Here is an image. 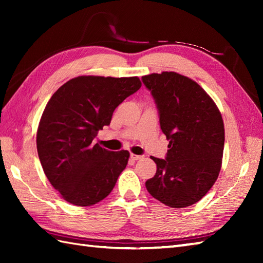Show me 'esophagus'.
<instances>
[{
  "label": "esophagus",
  "instance_id": "1",
  "mask_svg": "<svg viewBox=\"0 0 263 263\" xmlns=\"http://www.w3.org/2000/svg\"><path fill=\"white\" fill-rule=\"evenodd\" d=\"M130 157H131V159H133V160H139V159H141V158L143 157V156H141V155H136V154H131Z\"/></svg>",
  "mask_w": 263,
  "mask_h": 263
}]
</instances>
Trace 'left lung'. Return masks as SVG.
<instances>
[{"label": "left lung", "mask_w": 263, "mask_h": 263, "mask_svg": "<svg viewBox=\"0 0 263 263\" xmlns=\"http://www.w3.org/2000/svg\"><path fill=\"white\" fill-rule=\"evenodd\" d=\"M158 109L160 128L170 141L165 159L146 182L148 192L172 208L198 202L220 172L225 130L219 109L197 82L163 72L141 78Z\"/></svg>", "instance_id": "left-lung-1"}]
</instances>
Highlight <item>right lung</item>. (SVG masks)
I'll list each match as a JSON object with an SVG mask.
<instances>
[{
  "label": "right lung",
  "instance_id": "add662e5",
  "mask_svg": "<svg viewBox=\"0 0 263 263\" xmlns=\"http://www.w3.org/2000/svg\"><path fill=\"white\" fill-rule=\"evenodd\" d=\"M137 77L81 76L60 87L43 111L37 152L44 173L68 202L87 206L111 192L127 165V150L109 152L93 143L115 108L138 91Z\"/></svg>",
  "mask_w": 263,
  "mask_h": 263
}]
</instances>
